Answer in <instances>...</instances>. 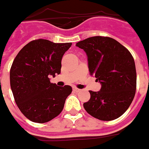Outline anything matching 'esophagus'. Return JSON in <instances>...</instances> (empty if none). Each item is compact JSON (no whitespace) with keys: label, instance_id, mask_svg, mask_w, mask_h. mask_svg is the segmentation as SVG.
<instances>
[{"label":"esophagus","instance_id":"1","mask_svg":"<svg viewBox=\"0 0 149 149\" xmlns=\"http://www.w3.org/2000/svg\"><path fill=\"white\" fill-rule=\"evenodd\" d=\"M81 91L80 89H78V88H77V87H73V91L75 92H79Z\"/></svg>","mask_w":149,"mask_h":149}]
</instances>
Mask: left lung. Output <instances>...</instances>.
<instances>
[{"mask_svg": "<svg viewBox=\"0 0 149 149\" xmlns=\"http://www.w3.org/2000/svg\"><path fill=\"white\" fill-rule=\"evenodd\" d=\"M77 46L88 56L91 74L101 83L100 91H89L91 99L83 104L92 117L112 121L121 117L132 103L136 91L134 58L125 46L108 36H92Z\"/></svg>", "mask_w": 149, "mask_h": 149, "instance_id": "left-lung-1", "label": "left lung"}]
</instances>
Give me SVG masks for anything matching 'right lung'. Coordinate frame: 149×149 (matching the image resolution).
<instances>
[{
	"instance_id": "right-lung-1",
	"label": "right lung",
	"mask_w": 149,
	"mask_h": 149,
	"mask_svg": "<svg viewBox=\"0 0 149 149\" xmlns=\"http://www.w3.org/2000/svg\"><path fill=\"white\" fill-rule=\"evenodd\" d=\"M72 43H54L45 39L30 41L19 52L10 72L15 103L30 121L45 123L59 115L70 86H57L49 81L61 72L63 55Z\"/></svg>"
}]
</instances>
